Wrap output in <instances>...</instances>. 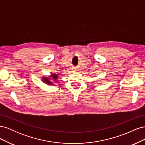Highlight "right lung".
<instances>
[{
	"label": "right lung",
	"mask_w": 145,
	"mask_h": 145,
	"mask_svg": "<svg viewBox=\"0 0 145 145\" xmlns=\"http://www.w3.org/2000/svg\"><path fill=\"white\" fill-rule=\"evenodd\" d=\"M51 77H52V78H53L54 80H57V78H58V76H57V75H56V74H52V76H51ZM43 78V81H44L46 83H47V84H48V85H52V83H51V82H50V80H49V78H46V77H44V78Z\"/></svg>",
	"instance_id": "1"
}]
</instances>
